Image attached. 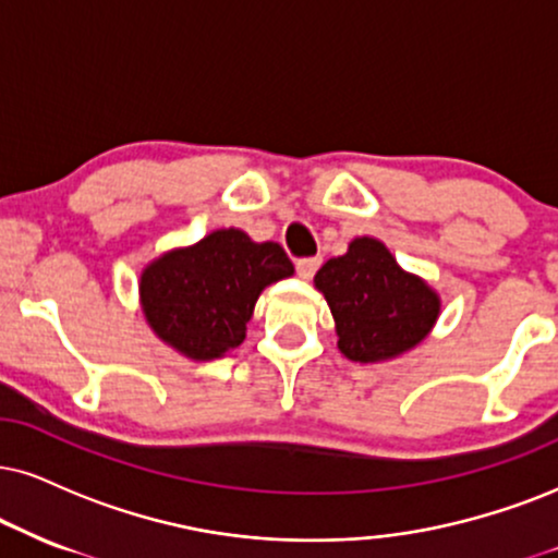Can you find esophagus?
Masks as SVG:
<instances>
[{
  "instance_id": "esophagus-1",
  "label": "esophagus",
  "mask_w": 558,
  "mask_h": 558,
  "mask_svg": "<svg viewBox=\"0 0 558 558\" xmlns=\"http://www.w3.org/2000/svg\"><path fill=\"white\" fill-rule=\"evenodd\" d=\"M318 266H320V258H300L298 260V274L307 281V279L315 277Z\"/></svg>"
}]
</instances>
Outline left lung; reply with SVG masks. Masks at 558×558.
I'll return each instance as SVG.
<instances>
[{
    "instance_id": "obj_1",
    "label": "left lung",
    "mask_w": 558,
    "mask_h": 558,
    "mask_svg": "<svg viewBox=\"0 0 558 558\" xmlns=\"http://www.w3.org/2000/svg\"><path fill=\"white\" fill-rule=\"evenodd\" d=\"M313 284L331 307L339 352L360 364L390 362L416 349L442 311L439 294L367 235L326 260Z\"/></svg>"
}]
</instances>
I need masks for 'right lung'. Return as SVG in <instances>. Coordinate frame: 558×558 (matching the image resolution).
I'll return each mask as SVG.
<instances>
[{"label": "right lung", "instance_id": "1", "mask_svg": "<svg viewBox=\"0 0 558 558\" xmlns=\"http://www.w3.org/2000/svg\"><path fill=\"white\" fill-rule=\"evenodd\" d=\"M292 274L279 243H256L238 227H222L149 260L140 305L162 343L194 362H211L245 341L260 292Z\"/></svg>", "mask_w": 558, "mask_h": 558}]
</instances>
